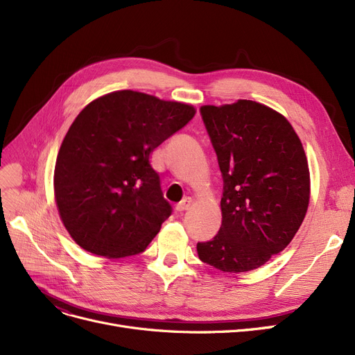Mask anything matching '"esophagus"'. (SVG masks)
<instances>
[{"label": "esophagus", "mask_w": 355, "mask_h": 355, "mask_svg": "<svg viewBox=\"0 0 355 355\" xmlns=\"http://www.w3.org/2000/svg\"><path fill=\"white\" fill-rule=\"evenodd\" d=\"M191 202H193V200H191V198H184V200H182L180 204H177L175 210H177L180 214H182L184 211H187V210L190 209Z\"/></svg>", "instance_id": "34e87169"}]
</instances>
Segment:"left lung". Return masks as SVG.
<instances>
[{
    "label": "left lung",
    "mask_w": 355,
    "mask_h": 355,
    "mask_svg": "<svg viewBox=\"0 0 355 355\" xmlns=\"http://www.w3.org/2000/svg\"><path fill=\"white\" fill-rule=\"evenodd\" d=\"M200 110L225 184L221 227L197 253L221 272H249L300 230L311 197L308 159L289 121L266 105L239 99Z\"/></svg>",
    "instance_id": "1"
}]
</instances>
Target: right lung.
Masks as SVG:
<instances>
[{
  "instance_id": "right-lung-1",
  "label": "right lung",
  "mask_w": 355,
  "mask_h": 355,
  "mask_svg": "<svg viewBox=\"0 0 355 355\" xmlns=\"http://www.w3.org/2000/svg\"><path fill=\"white\" fill-rule=\"evenodd\" d=\"M196 112L190 103L129 89L82 109L60 145L53 178L62 223L82 249L119 259L151 243L171 206L149 157Z\"/></svg>"
}]
</instances>
